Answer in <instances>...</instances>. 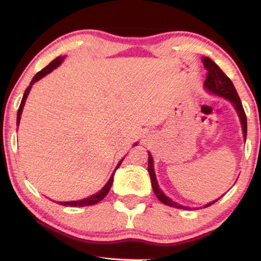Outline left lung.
Segmentation results:
<instances>
[{"mask_svg":"<svg viewBox=\"0 0 261 261\" xmlns=\"http://www.w3.org/2000/svg\"><path fill=\"white\" fill-rule=\"evenodd\" d=\"M203 63L205 69L207 70V76H206V80L204 82L205 89L210 92L215 93L217 96L224 97L230 100V102L233 104V107L237 110V114H238L239 118H240V123H242V127H243V134H244V138L246 139V135H247V119H246V115H245L242 100H240L238 92H237L234 85H233L232 81L228 79V77L225 75L218 65L213 62L211 58L208 57H203ZM147 171L150 173V178H151V184H152V189L153 192L159 200L162 201L163 204L168 205V206H172V207L176 208H181V210H190L188 206H182L179 205L176 201L171 200L170 198L166 196V194L159 189L157 179H155V173L153 170V159L152 155L149 152V163H147ZM218 200V199H217ZM217 200L211 201V203L206 204L204 207H207V206L215 204Z\"/></svg>","mask_w":261,"mask_h":261,"instance_id":"8db88e82","label":"left lung"}]
</instances>
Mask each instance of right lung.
<instances>
[{"label":"right lung","mask_w":261,"mask_h":261,"mask_svg":"<svg viewBox=\"0 0 261 261\" xmlns=\"http://www.w3.org/2000/svg\"><path fill=\"white\" fill-rule=\"evenodd\" d=\"M63 60H64V56H63V57L58 56V57L55 58V60H54L53 62H50V63H49L48 65H46V67H45L44 69H42L41 71H38V72L36 73V75L34 76V79L31 80L29 87L25 89L24 95H23V98H22V100H21V104H19V108H18V111H17V122H16L17 126H18V124H19V120H21V115H22L23 107H24V104H25V99H27V97H28V95H29L30 89H31V87H33V84L35 83V82L40 81V80L42 79V77H44V76L46 75V73L51 72L54 69H56V68L58 67V65H60V64L62 63V62H63ZM135 145H137V144H135ZM135 145H134V146H135ZM122 162H123V159L118 163V165H117V168H116V170H117V169L119 168V165L122 164ZM116 170H115V171H116ZM115 171H114V173L111 174L110 179L108 180L107 184L104 185V188H103L102 190H100L99 192L92 194V196L88 197V198H84V199L75 200V201H60V204H61V205H64V206H71V207H79V206L81 207V206H90V205H95V204H97V203H99L100 200L104 199V197H107V194L109 193V191H110L111 185H112V181H114Z\"/></svg>","instance_id":"obj_1"}]
</instances>
